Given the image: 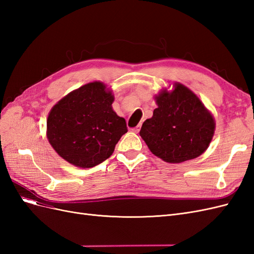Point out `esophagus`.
Listing matches in <instances>:
<instances>
[{
    "mask_svg": "<svg viewBox=\"0 0 254 254\" xmlns=\"http://www.w3.org/2000/svg\"><path fill=\"white\" fill-rule=\"evenodd\" d=\"M140 129H141V125H139V126H136L135 128H133L132 131H133L134 133H139V132H140Z\"/></svg>",
    "mask_w": 254,
    "mask_h": 254,
    "instance_id": "obj_1",
    "label": "esophagus"
}]
</instances>
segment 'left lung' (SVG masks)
I'll return each mask as SVG.
<instances>
[{
  "label": "left lung",
  "mask_w": 254,
  "mask_h": 254,
  "mask_svg": "<svg viewBox=\"0 0 254 254\" xmlns=\"http://www.w3.org/2000/svg\"><path fill=\"white\" fill-rule=\"evenodd\" d=\"M155 101L158 107L140 131L149 150L167 163H181L202 155L216 126L201 99L184 84L174 82L172 90L162 89Z\"/></svg>",
  "instance_id": "left-lung-1"
}]
</instances>
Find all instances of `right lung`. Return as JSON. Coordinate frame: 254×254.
<instances>
[{
  "instance_id": "add662e5",
  "label": "right lung",
  "mask_w": 254,
  "mask_h": 254,
  "mask_svg": "<svg viewBox=\"0 0 254 254\" xmlns=\"http://www.w3.org/2000/svg\"><path fill=\"white\" fill-rule=\"evenodd\" d=\"M114 95L102 81L73 90L54 105L47 120L48 140L70 164L90 168L108 159L123 134L126 121L112 108Z\"/></svg>"
}]
</instances>
